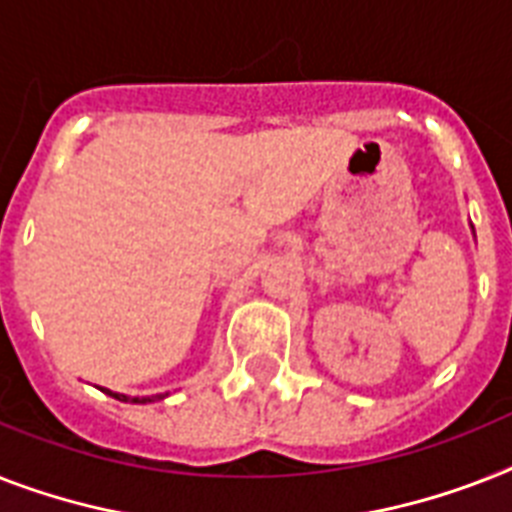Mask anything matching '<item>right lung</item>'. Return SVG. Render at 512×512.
<instances>
[{"label": "right lung", "instance_id": "add662e5", "mask_svg": "<svg viewBox=\"0 0 512 512\" xmlns=\"http://www.w3.org/2000/svg\"><path fill=\"white\" fill-rule=\"evenodd\" d=\"M105 392L110 394V397H115V400H120V402H139V405H144V402H155V400H160V397H126V394L110 392V389H105Z\"/></svg>", "mask_w": 512, "mask_h": 512}]
</instances>
